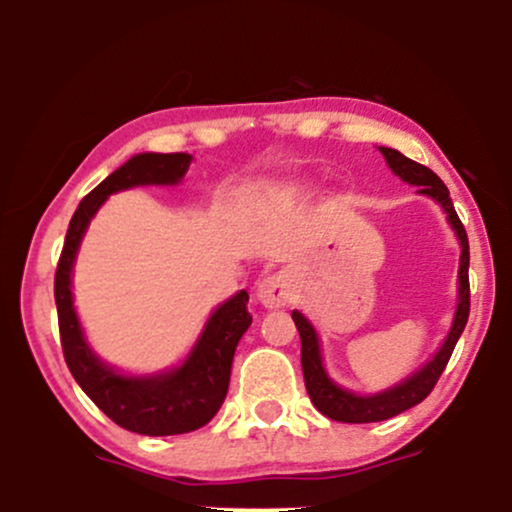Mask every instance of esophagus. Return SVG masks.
Returning <instances> with one entry per match:
<instances>
[{
  "mask_svg": "<svg viewBox=\"0 0 512 512\" xmlns=\"http://www.w3.org/2000/svg\"><path fill=\"white\" fill-rule=\"evenodd\" d=\"M293 296V286H291V276L286 272H276L264 276L257 286V298L264 308H284L286 303H291Z\"/></svg>",
  "mask_w": 512,
  "mask_h": 512,
  "instance_id": "obj_1",
  "label": "esophagus"
}]
</instances>
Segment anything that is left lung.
I'll return each instance as SVG.
<instances>
[{"instance_id":"left-lung-1","label":"left lung","mask_w":512,"mask_h":512,"mask_svg":"<svg viewBox=\"0 0 512 512\" xmlns=\"http://www.w3.org/2000/svg\"><path fill=\"white\" fill-rule=\"evenodd\" d=\"M380 154L385 156L387 166L392 168V173L399 175L409 185H419L421 195L433 197L440 207L448 214L450 226L455 228L457 238L462 245V257H460V303H457L455 317H452V327L445 337L443 346L433 361H428L424 368L416 370L411 378L404 380L390 390L378 392V395H354V392L344 390L337 383H332L330 375H327L325 366H322L320 356V342H317V334L305 317L293 310L291 317L296 322L298 334H301V366H303V378H305V390H308L310 399L317 407L320 414H325L327 419L342 421V424H373V421H385L392 416L402 414L411 407H416L419 402L431 395V390L436 387L438 378L443 375L445 366H448L452 349H455L457 339L467 325L469 317V240L467 231H464L460 216H457L455 207H452V199L445 182L433 173L431 168L421 166V163L411 161L404 154H399L397 149H387L380 146Z\"/></svg>"}]
</instances>
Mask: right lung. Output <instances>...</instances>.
<instances>
[{
  "instance_id": "add662e5",
  "label": "right lung",
  "mask_w": 512,
  "mask_h": 512,
  "mask_svg": "<svg viewBox=\"0 0 512 512\" xmlns=\"http://www.w3.org/2000/svg\"><path fill=\"white\" fill-rule=\"evenodd\" d=\"M190 161V154H139L110 173L74 211L55 272L62 351L74 380L117 426L142 436H178L197 431L214 419L226 399L236 346L252 322L248 291L236 293L214 310L180 368L149 378H129L105 366L86 344L72 303V267L88 221L105 199L127 187L175 185L187 173Z\"/></svg>"
}]
</instances>
